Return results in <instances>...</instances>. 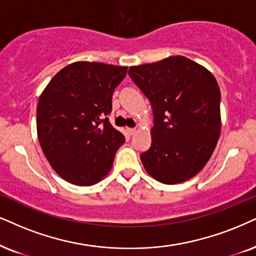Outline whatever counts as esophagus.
I'll return each mask as SVG.
<instances>
[{
    "label": "esophagus",
    "instance_id": "34e87169",
    "mask_svg": "<svg viewBox=\"0 0 256 256\" xmlns=\"http://www.w3.org/2000/svg\"><path fill=\"white\" fill-rule=\"evenodd\" d=\"M127 132L129 135H134L138 130H136V128H127Z\"/></svg>",
    "mask_w": 256,
    "mask_h": 256
}]
</instances>
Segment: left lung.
I'll use <instances>...</instances> for the list:
<instances>
[{"label":"left lung","mask_w":256,"mask_h":256,"mask_svg":"<svg viewBox=\"0 0 256 256\" xmlns=\"http://www.w3.org/2000/svg\"><path fill=\"white\" fill-rule=\"evenodd\" d=\"M128 74L150 100L154 114L152 144L140 156L144 170L162 184L188 180L206 165L220 138L216 78L182 56L132 66Z\"/></svg>","instance_id":"left-lung-1"}]
</instances>
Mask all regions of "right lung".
Segmentation results:
<instances>
[{"mask_svg": "<svg viewBox=\"0 0 256 256\" xmlns=\"http://www.w3.org/2000/svg\"><path fill=\"white\" fill-rule=\"evenodd\" d=\"M127 66L76 62L50 80L36 108L38 138L52 168L66 182L91 186L112 170L124 135L109 122L114 90Z\"/></svg>", "mask_w": 256, "mask_h": 256, "instance_id": "right-lung-1", "label": "right lung"}]
</instances>
